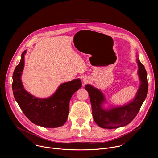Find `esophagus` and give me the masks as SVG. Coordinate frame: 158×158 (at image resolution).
Here are the masks:
<instances>
[{
	"label": "esophagus",
	"instance_id": "1",
	"mask_svg": "<svg viewBox=\"0 0 158 158\" xmlns=\"http://www.w3.org/2000/svg\"><path fill=\"white\" fill-rule=\"evenodd\" d=\"M82 81H83V86H85L86 84H87L89 81V80L87 77H84L82 80Z\"/></svg>",
	"mask_w": 158,
	"mask_h": 158
}]
</instances>
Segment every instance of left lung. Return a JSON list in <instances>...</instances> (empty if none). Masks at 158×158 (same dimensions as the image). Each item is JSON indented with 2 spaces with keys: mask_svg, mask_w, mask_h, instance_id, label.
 <instances>
[{
  "mask_svg": "<svg viewBox=\"0 0 158 158\" xmlns=\"http://www.w3.org/2000/svg\"><path fill=\"white\" fill-rule=\"evenodd\" d=\"M136 62L138 65L137 74L140 83L135 97L128 103L120 106L105 108L103 105L106 103V100L103 92L89 84L85 86V88L88 92L90 97L94 120L100 127L114 129L124 127L129 124L139 111L146 98L148 84L146 70L137 55Z\"/></svg>",
  "mask_w": 158,
  "mask_h": 158,
  "instance_id": "8db88e82",
  "label": "left lung"
}]
</instances>
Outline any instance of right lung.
<instances>
[{"instance_id":"right-lung-1","label":"right lung","mask_w":158,"mask_h":158,"mask_svg":"<svg viewBox=\"0 0 158 158\" xmlns=\"http://www.w3.org/2000/svg\"><path fill=\"white\" fill-rule=\"evenodd\" d=\"M26 52H23L20 63L13 74L12 89L15 98L32 123L44 128L60 127L68 119L70 100L73 94L81 87V81L77 78L62 83L48 98H40L32 95L24 89L21 80Z\"/></svg>"}]
</instances>
